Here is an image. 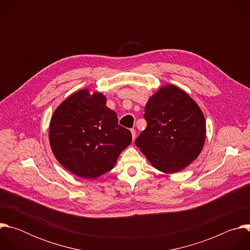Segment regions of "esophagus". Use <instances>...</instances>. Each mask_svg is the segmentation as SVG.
Here are the masks:
<instances>
[{
	"label": "esophagus",
	"instance_id": "esophagus-1",
	"mask_svg": "<svg viewBox=\"0 0 250 250\" xmlns=\"http://www.w3.org/2000/svg\"><path fill=\"white\" fill-rule=\"evenodd\" d=\"M130 132H131V136H132V139L134 140V138H135V130L132 128V129H130Z\"/></svg>",
	"mask_w": 250,
	"mask_h": 250
}]
</instances>
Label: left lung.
<instances>
[{
    "mask_svg": "<svg viewBox=\"0 0 250 250\" xmlns=\"http://www.w3.org/2000/svg\"><path fill=\"white\" fill-rule=\"evenodd\" d=\"M147 125L135 145L157 170L172 174L200 155L206 140V119L197 103L182 89L162 86L146 104Z\"/></svg>",
    "mask_w": 250,
    "mask_h": 250,
    "instance_id": "obj_1",
    "label": "left lung"
}]
</instances>
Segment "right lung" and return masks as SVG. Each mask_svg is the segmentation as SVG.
Wrapping results in <instances>:
<instances>
[{"label": "right lung", "mask_w": 250, "mask_h": 250, "mask_svg": "<svg viewBox=\"0 0 250 250\" xmlns=\"http://www.w3.org/2000/svg\"><path fill=\"white\" fill-rule=\"evenodd\" d=\"M100 93L82 89L66 98L49 125V145L57 161L72 174L96 179L112 170L131 144V133Z\"/></svg>", "instance_id": "obj_1"}]
</instances>
